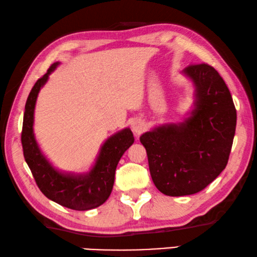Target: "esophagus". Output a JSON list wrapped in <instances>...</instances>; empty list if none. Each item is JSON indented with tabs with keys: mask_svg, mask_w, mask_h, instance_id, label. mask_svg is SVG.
Returning a JSON list of instances; mask_svg holds the SVG:
<instances>
[{
	"mask_svg": "<svg viewBox=\"0 0 257 257\" xmlns=\"http://www.w3.org/2000/svg\"><path fill=\"white\" fill-rule=\"evenodd\" d=\"M145 127H146V124L142 119L134 120L133 124H132V130H133V132L137 134V136H139V134L142 133L143 130H145Z\"/></svg>",
	"mask_w": 257,
	"mask_h": 257,
	"instance_id": "obj_1",
	"label": "esophagus"
}]
</instances>
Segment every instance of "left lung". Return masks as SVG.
<instances>
[{
	"instance_id": "obj_1",
	"label": "left lung",
	"mask_w": 257,
	"mask_h": 257,
	"mask_svg": "<svg viewBox=\"0 0 257 257\" xmlns=\"http://www.w3.org/2000/svg\"><path fill=\"white\" fill-rule=\"evenodd\" d=\"M195 88L194 108L179 123L143 133L150 174L168 196L191 195L212 183L226 168L236 131L230 91L214 67L202 63L183 71Z\"/></svg>"
}]
</instances>
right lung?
<instances>
[{"instance_id":"obj_1","label":"right lung","mask_w":257,"mask_h":257,"mask_svg":"<svg viewBox=\"0 0 257 257\" xmlns=\"http://www.w3.org/2000/svg\"><path fill=\"white\" fill-rule=\"evenodd\" d=\"M58 64V62L54 63L47 73L37 80L27 99L21 133L22 149L36 184L47 199L72 210H91L105 203L109 197L117 164L124 152L133 145L134 137L131 130L124 128L107 139L89 173H62L53 167L35 139L34 112L40 89Z\"/></svg>"}]
</instances>
